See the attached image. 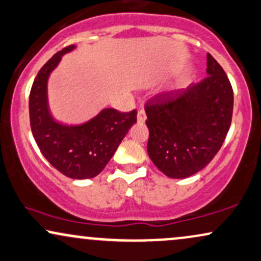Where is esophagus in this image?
Masks as SVG:
<instances>
[{"label":"esophagus","mask_w":261,"mask_h":261,"mask_svg":"<svg viewBox=\"0 0 261 261\" xmlns=\"http://www.w3.org/2000/svg\"><path fill=\"white\" fill-rule=\"evenodd\" d=\"M146 112H144V109H140L139 113H137V121H139V124H143L144 121H146Z\"/></svg>","instance_id":"1"}]
</instances>
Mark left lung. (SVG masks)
Returning <instances> with one entry per match:
<instances>
[{
    "label": "left lung",
    "mask_w": 261,
    "mask_h": 261,
    "mask_svg": "<svg viewBox=\"0 0 261 261\" xmlns=\"http://www.w3.org/2000/svg\"><path fill=\"white\" fill-rule=\"evenodd\" d=\"M206 76L187 89L156 95L146 105L147 152L171 178H186L213 161L231 126L233 91L210 53Z\"/></svg>",
    "instance_id": "left-lung-1"
}]
</instances>
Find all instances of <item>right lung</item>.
I'll list each match as a JSON object with an SVG mask.
<instances>
[{
  "instance_id": "add662e5",
  "label": "right lung",
  "mask_w": 261,
  "mask_h": 261,
  "mask_svg": "<svg viewBox=\"0 0 261 261\" xmlns=\"http://www.w3.org/2000/svg\"><path fill=\"white\" fill-rule=\"evenodd\" d=\"M74 48V45L65 47L40 69L31 86L29 114L34 139L49 164L65 176L84 180L97 176L106 168L137 121V112L120 113L107 108L90 121L75 126L56 121L48 111L47 80L62 56Z\"/></svg>"
}]
</instances>
